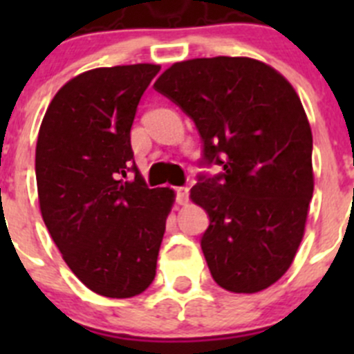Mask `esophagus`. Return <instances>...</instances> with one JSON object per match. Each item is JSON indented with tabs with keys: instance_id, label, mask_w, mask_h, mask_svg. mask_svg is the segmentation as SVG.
Instances as JSON below:
<instances>
[{
	"instance_id": "1",
	"label": "esophagus",
	"mask_w": 354,
	"mask_h": 354,
	"mask_svg": "<svg viewBox=\"0 0 354 354\" xmlns=\"http://www.w3.org/2000/svg\"><path fill=\"white\" fill-rule=\"evenodd\" d=\"M187 198H189V189L186 186L175 187V200H177V204L184 205L187 202Z\"/></svg>"
}]
</instances>
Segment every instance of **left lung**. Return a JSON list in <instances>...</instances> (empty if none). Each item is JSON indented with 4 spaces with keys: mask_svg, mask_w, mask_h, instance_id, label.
I'll return each mask as SVG.
<instances>
[{
    "mask_svg": "<svg viewBox=\"0 0 354 354\" xmlns=\"http://www.w3.org/2000/svg\"><path fill=\"white\" fill-rule=\"evenodd\" d=\"M154 88L195 122L204 143L192 198L209 227L200 239L214 282L259 292L289 270L314 193L312 131L298 93L270 65L241 56L179 62Z\"/></svg>",
    "mask_w": 354,
    "mask_h": 354,
    "instance_id": "8db88e82",
    "label": "left lung"
}]
</instances>
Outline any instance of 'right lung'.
Here are the masks:
<instances>
[{"label": "right lung", "instance_id": "right-lung-1", "mask_svg": "<svg viewBox=\"0 0 354 354\" xmlns=\"http://www.w3.org/2000/svg\"><path fill=\"white\" fill-rule=\"evenodd\" d=\"M159 68L83 72L53 97L39 131L44 223L72 273L106 298H133L152 283L175 198L170 187L149 189L131 149L140 99Z\"/></svg>", "mask_w": 354, "mask_h": 354}]
</instances>
